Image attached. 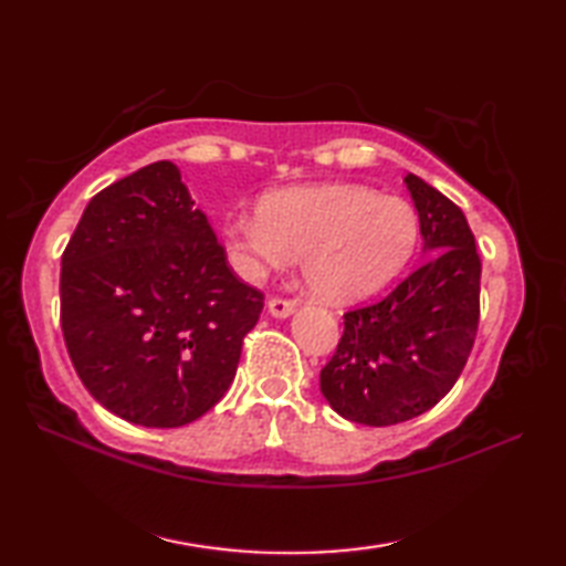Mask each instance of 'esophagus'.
Here are the masks:
<instances>
[{
    "label": "esophagus",
    "mask_w": 566,
    "mask_h": 566,
    "mask_svg": "<svg viewBox=\"0 0 566 566\" xmlns=\"http://www.w3.org/2000/svg\"><path fill=\"white\" fill-rule=\"evenodd\" d=\"M268 311H270V316H274V318H290L294 314V304L284 302V298H270Z\"/></svg>",
    "instance_id": "34e87169"
}]
</instances>
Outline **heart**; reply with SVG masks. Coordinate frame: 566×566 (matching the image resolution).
I'll use <instances>...</instances> for the list:
<instances>
[{
  "label": "heart",
  "mask_w": 566,
  "mask_h": 566,
  "mask_svg": "<svg viewBox=\"0 0 566 566\" xmlns=\"http://www.w3.org/2000/svg\"><path fill=\"white\" fill-rule=\"evenodd\" d=\"M233 268L260 276L302 258L304 282L323 302L353 304L384 290L418 243V216L399 197L353 182L268 191L258 211L223 223Z\"/></svg>",
  "instance_id": "obj_1"
}]
</instances>
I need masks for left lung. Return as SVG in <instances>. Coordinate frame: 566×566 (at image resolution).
Instances as JSON below:
<instances>
[{
	"instance_id": "8db88e82",
	"label": "left lung",
	"mask_w": 566,
	"mask_h": 566,
	"mask_svg": "<svg viewBox=\"0 0 566 566\" xmlns=\"http://www.w3.org/2000/svg\"><path fill=\"white\" fill-rule=\"evenodd\" d=\"M403 182L418 211L423 262L379 304L345 314L321 369V394L359 426H394L448 394L474 345L482 262L460 207L423 179Z\"/></svg>"
}]
</instances>
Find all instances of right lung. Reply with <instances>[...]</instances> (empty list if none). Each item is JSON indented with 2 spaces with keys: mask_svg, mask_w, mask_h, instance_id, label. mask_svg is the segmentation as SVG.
I'll return each instance as SVG.
<instances>
[{
  "mask_svg": "<svg viewBox=\"0 0 566 566\" xmlns=\"http://www.w3.org/2000/svg\"><path fill=\"white\" fill-rule=\"evenodd\" d=\"M260 311L262 294L228 268L170 160L92 197L63 252L70 359L128 423L179 428L207 413L231 387Z\"/></svg>",
  "mask_w": 566,
  "mask_h": 566,
  "instance_id": "add662e5",
  "label": "right lung"
}]
</instances>
